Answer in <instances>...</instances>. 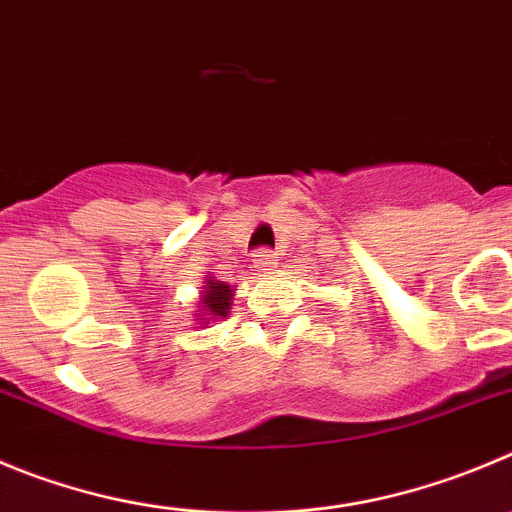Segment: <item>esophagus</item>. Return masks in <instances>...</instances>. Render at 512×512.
Returning <instances> with one entry per match:
<instances>
[{"label": "esophagus", "instance_id": "34e87169", "mask_svg": "<svg viewBox=\"0 0 512 512\" xmlns=\"http://www.w3.org/2000/svg\"><path fill=\"white\" fill-rule=\"evenodd\" d=\"M272 257H275V255H272L270 250H265V247H262V250L255 252V260H252V262H255L257 270H267V267L272 265Z\"/></svg>", "mask_w": 512, "mask_h": 512}]
</instances>
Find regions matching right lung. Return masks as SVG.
<instances>
[{"instance_id":"right-lung-1","label":"right lung","mask_w":512,"mask_h":512,"mask_svg":"<svg viewBox=\"0 0 512 512\" xmlns=\"http://www.w3.org/2000/svg\"><path fill=\"white\" fill-rule=\"evenodd\" d=\"M229 300H232V288L219 280H207V290L202 295V310L209 315H227Z\"/></svg>"}]
</instances>
